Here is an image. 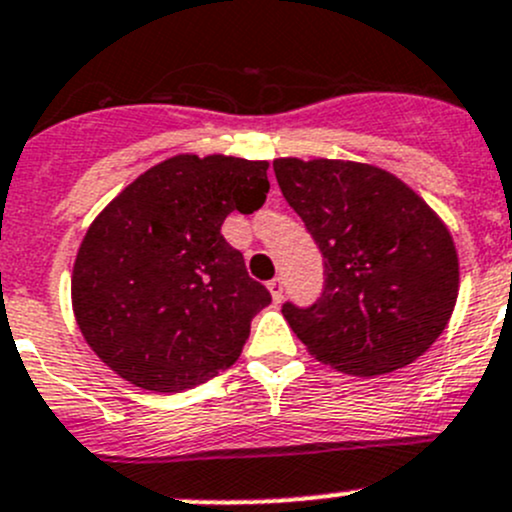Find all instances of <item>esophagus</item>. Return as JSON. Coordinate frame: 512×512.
Wrapping results in <instances>:
<instances>
[{"label":"esophagus","instance_id":"obj_1","mask_svg":"<svg viewBox=\"0 0 512 512\" xmlns=\"http://www.w3.org/2000/svg\"><path fill=\"white\" fill-rule=\"evenodd\" d=\"M267 289H270V294H272V302H282V297H285V282H282L280 277H275V280L267 282Z\"/></svg>","mask_w":512,"mask_h":512}]
</instances>
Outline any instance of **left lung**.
Segmentation results:
<instances>
[{
  "label": "left lung",
  "mask_w": 512,
  "mask_h": 512,
  "mask_svg": "<svg viewBox=\"0 0 512 512\" xmlns=\"http://www.w3.org/2000/svg\"><path fill=\"white\" fill-rule=\"evenodd\" d=\"M272 168L324 257L322 297L282 307L299 342L354 376L416 361L458 297V255L443 220L376 165L277 158Z\"/></svg>",
  "instance_id": "1"
}]
</instances>
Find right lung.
<instances>
[{"instance_id": "right-lung-1", "label": "right lung", "mask_w": 512, "mask_h": 512, "mask_svg": "<svg viewBox=\"0 0 512 512\" xmlns=\"http://www.w3.org/2000/svg\"><path fill=\"white\" fill-rule=\"evenodd\" d=\"M267 160L173 156L138 175L86 230L71 275L76 324L98 359L146 391L175 394L242 354L272 302L220 232L255 213Z\"/></svg>"}]
</instances>
